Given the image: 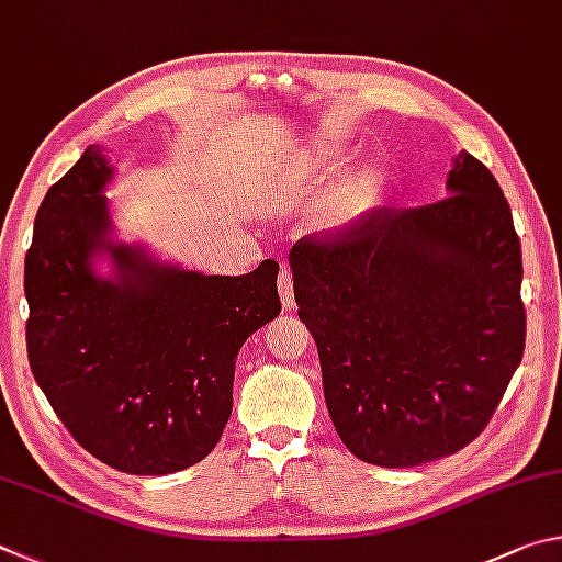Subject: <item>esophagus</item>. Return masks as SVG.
Returning <instances> with one entry per match:
<instances>
[{
    "label": "esophagus",
    "instance_id": "1",
    "mask_svg": "<svg viewBox=\"0 0 562 562\" xmlns=\"http://www.w3.org/2000/svg\"><path fill=\"white\" fill-rule=\"evenodd\" d=\"M276 286H279L283 306H293V276H291V269L286 263H281L279 281H276Z\"/></svg>",
    "mask_w": 562,
    "mask_h": 562
}]
</instances>
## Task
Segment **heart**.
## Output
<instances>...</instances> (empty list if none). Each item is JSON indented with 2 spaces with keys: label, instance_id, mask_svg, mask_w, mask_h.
Segmentation results:
<instances>
[{
  "label": "heart",
  "instance_id": "heart-1",
  "mask_svg": "<svg viewBox=\"0 0 562 562\" xmlns=\"http://www.w3.org/2000/svg\"><path fill=\"white\" fill-rule=\"evenodd\" d=\"M380 187H382L380 175L375 170H370V167L350 175L338 190L336 200H333L330 216L336 222H350L356 220V216L366 214L370 206H375L380 196Z\"/></svg>",
  "mask_w": 562,
  "mask_h": 562
}]
</instances>
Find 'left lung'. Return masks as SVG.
Masks as SVG:
<instances>
[{
	"mask_svg": "<svg viewBox=\"0 0 562 562\" xmlns=\"http://www.w3.org/2000/svg\"><path fill=\"white\" fill-rule=\"evenodd\" d=\"M449 196L375 206L291 249L342 445L387 469L457 454L486 429L526 348L524 261L496 177L459 153Z\"/></svg>",
	"mask_w": 562,
	"mask_h": 562,
	"instance_id": "left-lung-1",
	"label": "left lung"
}]
</instances>
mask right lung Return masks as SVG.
<instances>
[{
  "label": "right lung",
  "instance_id": "add662e5",
  "mask_svg": "<svg viewBox=\"0 0 562 562\" xmlns=\"http://www.w3.org/2000/svg\"><path fill=\"white\" fill-rule=\"evenodd\" d=\"M101 147L48 187L24 261L26 352L71 437L123 474L162 476L202 461L232 415L244 340L281 313L279 263L202 276L108 239ZM112 254L119 276L90 269Z\"/></svg>",
  "mask_w": 562,
  "mask_h": 562
}]
</instances>
